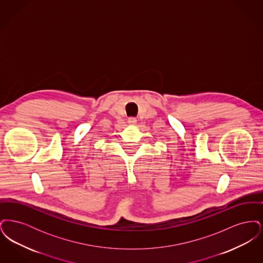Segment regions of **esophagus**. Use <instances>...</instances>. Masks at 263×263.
I'll list each match as a JSON object with an SVG mask.
<instances>
[{
    "label": "esophagus",
    "mask_w": 263,
    "mask_h": 263,
    "mask_svg": "<svg viewBox=\"0 0 263 263\" xmlns=\"http://www.w3.org/2000/svg\"><path fill=\"white\" fill-rule=\"evenodd\" d=\"M136 122H137V120H136L135 117H130V118H128V123H130V124H136Z\"/></svg>",
    "instance_id": "esophagus-1"
}]
</instances>
